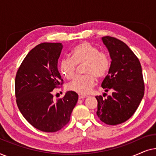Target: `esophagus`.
Here are the masks:
<instances>
[{
    "instance_id": "1",
    "label": "esophagus",
    "mask_w": 156,
    "mask_h": 156,
    "mask_svg": "<svg viewBox=\"0 0 156 156\" xmlns=\"http://www.w3.org/2000/svg\"><path fill=\"white\" fill-rule=\"evenodd\" d=\"M87 97V95H82V94H79V99H84V98Z\"/></svg>"
}]
</instances>
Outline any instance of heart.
I'll return each instance as SVG.
<instances>
[{
  "label": "heart",
  "mask_w": 156,
  "mask_h": 156,
  "mask_svg": "<svg viewBox=\"0 0 156 156\" xmlns=\"http://www.w3.org/2000/svg\"><path fill=\"white\" fill-rule=\"evenodd\" d=\"M71 57H63L59 62L61 74L67 79H72L75 74L76 65H85L84 76H77L67 85L69 91L87 94L94 86L96 78L101 80L108 75L112 66L109 55L88 42H80L71 51Z\"/></svg>",
  "instance_id": "obj_1"
}]
</instances>
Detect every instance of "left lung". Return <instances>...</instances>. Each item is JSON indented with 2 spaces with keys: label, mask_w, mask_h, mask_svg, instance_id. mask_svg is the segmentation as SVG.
<instances>
[{
  "label": "left lung",
  "mask_w": 156,
  "mask_h": 156,
  "mask_svg": "<svg viewBox=\"0 0 156 156\" xmlns=\"http://www.w3.org/2000/svg\"><path fill=\"white\" fill-rule=\"evenodd\" d=\"M101 39L112 59L110 71L101 87L106 92L112 91V94L106 99L101 96L96 97L97 114L102 122L117 125L133 116L144 97L141 65L136 55L121 40L110 36Z\"/></svg>",
  "instance_id": "8db88e82"
}]
</instances>
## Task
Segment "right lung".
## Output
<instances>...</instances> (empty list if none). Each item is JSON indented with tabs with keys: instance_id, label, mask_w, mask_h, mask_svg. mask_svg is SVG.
I'll return each instance as SVG.
<instances>
[{
	"instance_id": "add662e5",
	"label": "right lung",
	"mask_w": 156,
	"mask_h": 156,
	"mask_svg": "<svg viewBox=\"0 0 156 156\" xmlns=\"http://www.w3.org/2000/svg\"><path fill=\"white\" fill-rule=\"evenodd\" d=\"M62 47L59 42L38 44L25 57L16 76L19 110L33 127L44 132H56L67 125L78 100L77 94L72 91L53 100V89L63 84L57 69Z\"/></svg>"
}]
</instances>
